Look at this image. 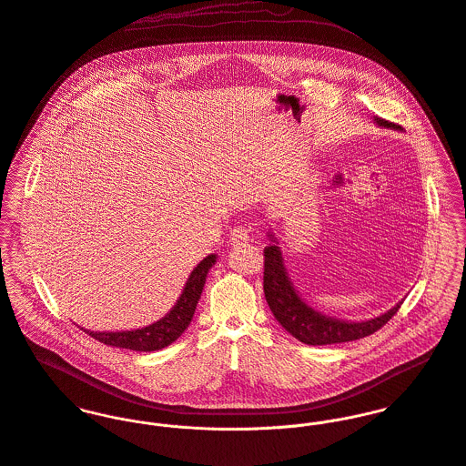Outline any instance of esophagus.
<instances>
[{"label":"esophagus","instance_id":"34e87169","mask_svg":"<svg viewBox=\"0 0 466 466\" xmlns=\"http://www.w3.org/2000/svg\"><path fill=\"white\" fill-rule=\"evenodd\" d=\"M248 239H250V236H248V228H245V227H236V228H232L230 230V243L232 245H245V243H248Z\"/></svg>","mask_w":466,"mask_h":466}]
</instances>
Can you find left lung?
Wrapping results in <instances>:
<instances>
[{"instance_id":"left-lung-1","label":"left lung","mask_w":466,"mask_h":466,"mask_svg":"<svg viewBox=\"0 0 466 466\" xmlns=\"http://www.w3.org/2000/svg\"><path fill=\"white\" fill-rule=\"evenodd\" d=\"M372 120L378 127L400 129V126L383 118L374 116ZM267 236L270 245L265 248V297L276 320L299 342L308 346H326L364 339L387 324V320L401 306L403 299L385 313L366 320L337 319L311 308L289 279L278 238L272 230H268Z\"/></svg>"}]
</instances>
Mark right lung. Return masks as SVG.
I'll list each match as a JSON object with an SVG mask.
<instances>
[{"label":"right lung","instance_id":"add662e5","mask_svg":"<svg viewBox=\"0 0 466 466\" xmlns=\"http://www.w3.org/2000/svg\"><path fill=\"white\" fill-rule=\"evenodd\" d=\"M218 256L210 254L203 261H199L194 270L190 272L188 279L184 284V289L175 302V306L157 322L131 329V331H90L85 329L95 340L113 346V348H122V350H131V351H158L162 348L171 346L175 340L182 337L194 317L198 300L201 297L203 286L210 268L216 265Z\"/></svg>","mask_w":466,"mask_h":466}]
</instances>
